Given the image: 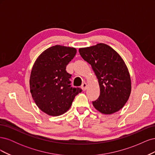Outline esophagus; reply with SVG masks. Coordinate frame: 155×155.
<instances>
[{
    "label": "esophagus",
    "mask_w": 155,
    "mask_h": 155,
    "mask_svg": "<svg viewBox=\"0 0 155 155\" xmlns=\"http://www.w3.org/2000/svg\"><path fill=\"white\" fill-rule=\"evenodd\" d=\"M81 88H82V90H83V91H85L86 89L87 88V83H82L81 87Z\"/></svg>",
    "instance_id": "obj_1"
}]
</instances>
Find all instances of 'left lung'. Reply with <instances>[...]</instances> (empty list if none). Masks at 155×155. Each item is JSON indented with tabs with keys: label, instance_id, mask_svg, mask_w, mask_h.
<instances>
[{
	"label": "left lung",
	"instance_id": "8db88e82",
	"mask_svg": "<svg viewBox=\"0 0 155 155\" xmlns=\"http://www.w3.org/2000/svg\"><path fill=\"white\" fill-rule=\"evenodd\" d=\"M79 52L91 65L99 82L100 94L92 101L94 107L105 114L120 110L127 101L131 91L130 74L122 58L104 43L79 48Z\"/></svg>",
	"mask_w": 155,
	"mask_h": 155
}]
</instances>
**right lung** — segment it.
<instances>
[{
    "label": "right lung",
    "mask_w": 155,
    "mask_h": 155,
    "mask_svg": "<svg viewBox=\"0 0 155 155\" xmlns=\"http://www.w3.org/2000/svg\"><path fill=\"white\" fill-rule=\"evenodd\" d=\"M77 52L75 48L55 45L46 49L35 61L30 78V92L39 109L50 116L66 112L81 88L70 85L71 74L67 65Z\"/></svg>",
    "instance_id": "obj_1"
}]
</instances>
